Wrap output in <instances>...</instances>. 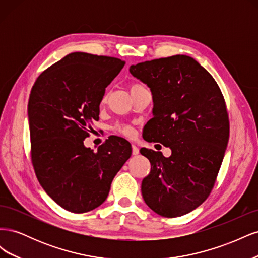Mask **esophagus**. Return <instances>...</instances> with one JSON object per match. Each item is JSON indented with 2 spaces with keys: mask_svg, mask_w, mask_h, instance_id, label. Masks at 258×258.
Returning <instances> with one entry per match:
<instances>
[{
  "mask_svg": "<svg viewBox=\"0 0 258 258\" xmlns=\"http://www.w3.org/2000/svg\"><path fill=\"white\" fill-rule=\"evenodd\" d=\"M140 153L139 147L136 144H132V154L134 155H138Z\"/></svg>",
  "mask_w": 258,
  "mask_h": 258,
  "instance_id": "esophagus-1",
  "label": "esophagus"
}]
</instances>
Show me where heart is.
<instances>
[{
	"label": "heart",
	"mask_w": 258,
	"mask_h": 258,
	"mask_svg": "<svg viewBox=\"0 0 258 258\" xmlns=\"http://www.w3.org/2000/svg\"><path fill=\"white\" fill-rule=\"evenodd\" d=\"M141 87H143V86L139 85V84H134V85H131L130 91L138 89V88H141ZM104 99H105V97H104ZM114 130L116 132H118V134H120L122 136H126V137H132L135 135L134 128L129 126V124H127V123H116L114 126Z\"/></svg>",
	"instance_id": "1"
}]
</instances>
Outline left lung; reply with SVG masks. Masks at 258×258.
Segmentation results:
<instances>
[{
  "label": "left lung",
  "instance_id": "left-lung-1",
  "mask_svg": "<svg viewBox=\"0 0 258 258\" xmlns=\"http://www.w3.org/2000/svg\"><path fill=\"white\" fill-rule=\"evenodd\" d=\"M130 73L151 88L154 117L145 124L147 142L172 154L141 148L151 162L143 178L145 204L165 217L198 208L212 191L229 139L223 93L207 70L185 54L131 66Z\"/></svg>",
  "mask_w": 258,
  "mask_h": 258
}]
</instances>
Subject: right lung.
<instances>
[{
    "label": "right lung",
    "instance_id": "add662e5",
    "mask_svg": "<svg viewBox=\"0 0 258 258\" xmlns=\"http://www.w3.org/2000/svg\"><path fill=\"white\" fill-rule=\"evenodd\" d=\"M124 63L72 52L46 69L31 89V160L44 190L70 212H89L102 205L131 156L130 143L119 137L108 138L97 152L84 145L92 122L99 120L105 88Z\"/></svg>",
    "mask_w": 258,
    "mask_h": 258
}]
</instances>
